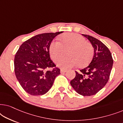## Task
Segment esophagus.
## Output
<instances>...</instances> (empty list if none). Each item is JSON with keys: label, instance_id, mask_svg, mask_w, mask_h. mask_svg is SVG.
I'll use <instances>...</instances> for the list:
<instances>
[{"label": "esophagus", "instance_id": "1", "mask_svg": "<svg viewBox=\"0 0 123 123\" xmlns=\"http://www.w3.org/2000/svg\"><path fill=\"white\" fill-rule=\"evenodd\" d=\"M67 71V70H65V69H62L60 70V73H65V72H66Z\"/></svg>", "mask_w": 123, "mask_h": 123}]
</instances>
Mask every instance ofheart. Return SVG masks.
I'll use <instances>...</instances> for the list:
<instances>
[{"instance_id":"obj_1","label":"heart","mask_w":123,"mask_h":123,"mask_svg":"<svg viewBox=\"0 0 123 123\" xmlns=\"http://www.w3.org/2000/svg\"><path fill=\"white\" fill-rule=\"evenodd\" d=\"M67 53L68 56L60 60L58 66L63 69L70 68L78 65L83 67L88 65L94 55V49L90 43L81 35L74 33L64 35L60 38V43L53 41L50 45L51 58L56 62Z\"/></svg>"}]
</instances>
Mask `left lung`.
Wrapping results in <instances>:
<instances>
[{
	"label": "left lung",
	"mask_w": 123,
	"mask_h": 123,
	"mask_svg": "<svg viewBox=\"0 0 123 123\" xmlns=\"http://www.w3.org/2000/svg\"><path fill=\"white\" fill-rule=\"evenodd\" d=\"M82 35L93 46L94 56L88 66L80 72L75 71V77L70 85L80 95L90 96L96 94L108 82L113 59L110 50L101 41L90 35Z\"/></svg>",
	"instance_id": "left-lung-1"
}]
</instances>
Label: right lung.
Returning <instances> with one entry per match:
<instances>
[{
    "label": "right lung",
    "instance_id": "1",
    "mask_svg": "<svg viewBox=\"0 0 123 123\" xmlns=\"http://www.w3.org/2000/svg\"><path fill=\"white\" fill-rule=\"evenodd\" d=\"M63 32L36 35L24 42L16 53L15 74L23 90L30 95H44L60 74V69L50 59L49 48L54 38Z\"/></svg>",
    "mask_w": 123,
    "mask_h": 123
}]
</instances>
